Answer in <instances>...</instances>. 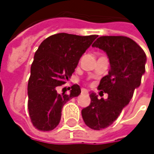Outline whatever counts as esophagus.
<instances>
[{"label":"esophagus","instance_id":"1","mask_svg":"<svg viewBox=\"0 0 154 154\" xmlns=\"http://www.w3.org/2000/svg\"><path fill=\"white\" fill-rule=\"evenodd\" d=\"M81 92H82L83 94H85V93H87V90H86V89H82Z\"/></svg>","mask_w":154,"mask_h":154}]
</instances>
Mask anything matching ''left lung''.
<instances>
[{"instance_id":"obj_1","label":"left lung","mask_w":154,"mask_h":154,"mask_svg":"<svg viewBox=\"0 0 154 154\" xmlns=\"http://www.w3.org/2000/svg\"><path fill=\"white\" fill-rule=\"evenodd\" d=\"M93 46L103 50L109 60V73L98 85L108 98L98 99L91 93V103L82 109V117L87 127L101 130L110 126L130 102L145 72L146 55L134 40L122 35L100 36Z\"/></svg>"}]
</instances>
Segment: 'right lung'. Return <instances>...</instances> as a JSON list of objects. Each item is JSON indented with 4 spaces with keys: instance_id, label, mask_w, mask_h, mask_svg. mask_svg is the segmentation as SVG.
Returning <instances> with one entry per match:
<instances>
[{
    "instance_id": "add662e5",
    "label": "right lung",
    "mask_w": 154,
    "mask_h": 154,
    "mask_svg": "<svg viewBox=\"0 0 154 154\" xmlns=\"http://www.w3.org/2000/svg\"><path fill=\"white\" fill-rule=\"evenodd\" d=\"M98 35H76L60 33L47 37L35 53L27 85V108L33 126L51 131L60 123L63 105L80 94L78 85L70 94L57 93L58 86L72 76L77 63Z\"/></svg>"
}]
</instances>
